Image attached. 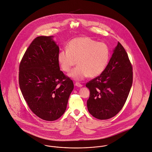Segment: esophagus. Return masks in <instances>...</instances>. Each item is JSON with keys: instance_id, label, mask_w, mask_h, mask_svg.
Returning a JSON list of instances; mask_svg holds the SVG:
<instances>
[{"instance_id": "obj_1", "label": "esophagus", "mask_w": 152, "mask_h": 152, "mask_svg": "<svg viewBox=\"0 0 152 152\" xmlns=\"http://www.w3.org/2000/svg\"><path fill=\"white\" fill-rule=\"evenodd\" d=\"M77 87H83V85L82 84H81L80 83H78V82H77V83H75V84Z\"/></svg>"}]
</instances>
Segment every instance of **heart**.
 <instances>
[{"label":"heart","instance_id":"1","mask_svg":"<svg viewBox=\"0 0 152 152\" xmlns=\"http://www.w3.org/2000/svg\"><path fill=\"white\" fill-rule=\"evenodd\" d=\"M58 58L61 68L66 72L77 61L78 66L69 76L75 80H82L88 76L94 78L101 74L108 64L110 50L105 43L89 37H78L70 41L68 50L60 51Z\"/></svg>","mask_w":152,"mask_h":152}]
</instances>
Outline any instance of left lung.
I'll return each mask as SVG.
<instances>
[{
	"label": "left lung",
	"instance_id": "obj_1",
	"mask_svg": "<svg viewBox=\"0 0 152 152\" xmlns=\"http://www.w3.org/2000/svg\"><path fill=\"white\" fill-rule=\"evenodd\" d=\"M132 83V65L118 42L104 71L86 84L90 91L87 102L89 113L99 120L115 116L123 107Z\"/></svg>",
	"mask_w": 152,
	"mask_h": 152
}]
</instances>
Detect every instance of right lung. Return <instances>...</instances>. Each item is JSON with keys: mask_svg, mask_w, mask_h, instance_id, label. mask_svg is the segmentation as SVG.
Segmentation results:
<instances>
[{"mask_svg": "<svg viewBox=\"0 0 152 152\" xmlns=\"http://www.w3.org/2000/svg\"><path fill=\"white\" fill-rule=\"evenodd\" d=\"M53 37H37L19 64V83L31 111L46 121H54L65 113L74 89L72 81L60 71L59 48Z\"/></svg>", "mask_w": 152, "mask_h": 152, "instance_id": "1", "label": "right lung"}]
</instances>
